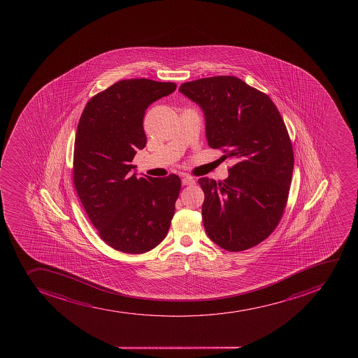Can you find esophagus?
<instances>
[{
  "label": "esophagus",
  "instance_id": "1",
  "mask_svg": "<svg viewBox=\"0 0 358 358\" xmlns=\"http://www.w3.org/2000/svg\"><path fill=\"white\" fill-rule=\"evenodd\" d=\"M182 185H195V180L190 176H185L182 178Z\"/></svg>",
  "mask_w": 358,
  "mask_h": 358
}]
</instances>
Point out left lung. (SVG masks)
<instances>
[{"instance_id":"left-lung-1","label":"left lung","mask_w":358,"mask_h":358,"mask_svg":"<svg viewBox=\"0 0 358 358\" xmlns=\"http://www.w3.org/2000/svg\"><path fill=\"white\" fill-rule=\"evenodd\" d=\"M180 92L202 107L210 147L234 161L227 180H199L206 234L227 251L257 246L275 230L289 195L294 152L282 117L266 93L234 76L183 83Z\"/></svg>"}]
</instances>
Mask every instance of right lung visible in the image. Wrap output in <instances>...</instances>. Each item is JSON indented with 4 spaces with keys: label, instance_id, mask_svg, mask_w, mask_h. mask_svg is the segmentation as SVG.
<instances>
[{
    "label": "right lung",
    "instance_id": "add662e5",
    "mask_svg": "<svg viewBox=\"0 0 358 358\" xmlns=\"http://www.w3.org/2000/svg\"><path fill=\"white\" fill-rule=\"evenodd\" d=\"M175 83L124 79L86 103L73 152V185L100 238L117 251L141 255L166 238L181 178L138 177L131 164L145 148V110Z\"/></svg>",
    "mask_w": 358,
    "mask_h": 358
}]
</instances>
